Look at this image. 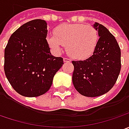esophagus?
Listing matches in <instances>:
<instances>
[{"label":"esophagus","mask_w":129,"mask_h":129,"mask_svg":"<svg viewBox=\"0 0 129 129\" xmlns=\"http://www.w3.org/2000/svg\"><path fill=\"white\" fill-rule=\"evenodd\" d=\"M63 60H64V62H71V59H69V58H67V57H64Z\"/></svg>","instance_id":"1"}]
</instances>
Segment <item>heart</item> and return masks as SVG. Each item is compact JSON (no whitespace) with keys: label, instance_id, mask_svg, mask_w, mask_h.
<instances>
[{"label":"heart","instance_id":"obj_1","mask_svg":"<svg viewBox=\"0 0 129 129\" xmlns=\"http://www.w3.org/2000/svg\"><path fill=\"white\" fill-rule=\"evenodd\" d=\"M54 32V35L47 37L48 44L52 49L60 52L63 46H67V54L80 60L91 56L99 39L97 29L90 25L62 24L55 28Z\"/></svg>","mask_w":129,"mask_h":129}]
</instances>
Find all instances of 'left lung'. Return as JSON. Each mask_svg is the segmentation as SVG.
I'll use <instances>...</instances> for the list:
<instances>
[{
  "instance_id": "obj_1",
  "label": "left lung",
  "mask_w": 129,
  "mask_h": 129,
  "mask_svg": "<svg viewBox=\"0 0 129 129\" xmlns=\"http://www.w3.org/2000/svg\"><path fill=\"white\" fill-rule=\"evenodd\" d=\"M99 39L93 54L83 61H72V82L75 88L86 97H97L109 91L121 71V49L116 38L106 28L94 24Z\"/></svg>"
}]
</instances>
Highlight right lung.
Instances as JSON below:
<instances>
[{
    "label": "right lung",
    "mask_w": 129,
    "mask_h": 129,
    "mask_svg": "<svg viewBox=\"0 0 129 129\" xmlns=\"http://www.w3.org/2000/svg\"><path fill=\"white\" fill-rule=\"evenodd\" d=\"M45 21L35 19L13 33L4 53V71L13 88L26 97L46 93L62 67L63 58L50 53Z\"/></svg>",
    "instance_id": "obj_1"
}]
</instances>
